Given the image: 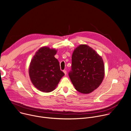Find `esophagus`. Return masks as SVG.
Returning <instances> with one entry per match:
<instances>
[{"label":"esophagus","instance_id":"obj_1","mask_svg":"<svg viewBox=\"0 0 131 131\" xmlns=\"http://www.w3.org/2000/svg\"><path fill=\"white\" fill-rule=\"evenodd\" d=\"M63 72H64V73L65 74V75L67 74V71L66 70H63Z\"/></svg>","mask_w":131,"mask_h":131}]
</instances>
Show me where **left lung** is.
I'll return each mask as SVG.
<instances>
[{
	"instance_id": "1",
	"label": "left lung",
	"mask_w": 131,
	"mask_h": 131,
	"mask_svg": "<svg viewBox=\"0 0 131 131\" xmlns=\"http://www.w3.org/2000/svg\"><path fill=\"white\" fill-rule=\"evenodd\" d=\"M105 75L104 61L93 48L81 45L72 56L70 79L78 92L89 94L97 89Z\"/></svg>"
}]
</instances>
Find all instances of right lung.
<instances>
[{"label":"right lung","instance_id":"obj_1","mask_svg":"<svg viewBox=\"0 0 131 131\" xmlns=\"http://www.w3.org/2000/svg\"><path fill=\"white\" fill-rule=\"evenodd\" d=\"M57 50L49 47L40 48L30 63L29 75L33 84L40 91H53L64 73L60 70L59 62L55 58Z\"/></svg>","mask_w":131,"mask_h":131}]
</instances>
